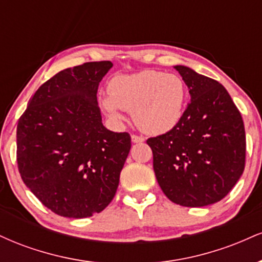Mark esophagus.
Segmentation results:
<instances>
[{
	"instance_id": "obj_1",
	"label": "esophagus",
	"mask_w": 262,
	"mask_h": 262,
	"mask_svg": "<svg viewBox=\"0 0 262 262\" xmlns=\"http://www.w3.org/2000/svg\"><path fill=\"white\" fill-rule=\"evenodd\" d=\"M144 140H145V138L141 137V135H137V134L132 135V141H133V143H143Z\"/></svg>"
}]
</instances>
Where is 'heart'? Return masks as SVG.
<instances>
[{
  "label": "heart",
  "mask_w": 262,
  "mask_h": 262,
  "mask_svg": "<svg viewBox=\"0 0 262 262\" xmlns=\"http://www.w3.org/2000/svg\"><path fill=\"white\" fill-rule=\"evenodd\" d=\"M186 98L187 89L179 75L145 70L114 77L102 104L114 118H122L123 110L129 111L141 130L162 134L181 121Z\"/></svg>",
  "instance_id": "obj_1"
}]
</instances>
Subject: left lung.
<instances>
[{
    "mask_svg": "<svg viewBox=\"0 0 262 262\" xmlns=\"http://www.w3.org/2000/svg\"><path fill=\"white\" fill-rule=\"evenodd\" d=\"M173 68L187 85L191 102L176 127L146 144L165 196L183 207H204L223 200L243 175L244 122L218 81L187 66Z\"/></svg>",
    "mask_w": 262,
    "mask_h": 262,
    "instance_id": "left-lung-1",
    "label": "left lung"
}]
</instances>
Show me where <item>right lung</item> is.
Listing matches in <instances>:
<instances>
[{"label":"right lung","mask_w":262,"mask_h":262,"mask_svg":"<svg viewBox=\"0 0 262 262\" xmlns=\"http://www.w3.org/2000/svg\"><path fill=\"white\" fill-rule=\"evenodd\" d=\"M113 64L91 61L65 69L29 100L17 125V164L34 196L55 214L86 218L116 194L130 135L102 124L101 80Z\"/></svg>","instance_id":"1"}]
</instances>
